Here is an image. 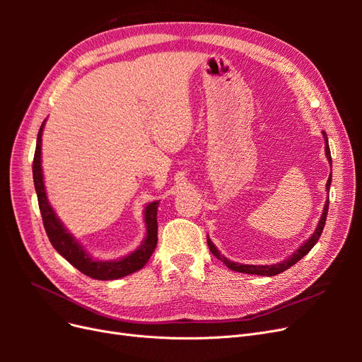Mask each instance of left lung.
I'll return each instance as SVG.
<instances>
[{"label": "left lung", "mask_w": 362, "mask_h": 362, "mask_svg": "<svg viewBox=\"0 0 362 362\" xmlns=\"http://www.w3.org/2000/svg\"><path fill=\"white\" fill-rule=\"evenodd\" d=\"M323 139H325V154H326V158L327 161H329L331 168H332V158H331V151H329V144H327V137H326V133L323 131ZM331 182H332V172L329 173V178H327L326 181V190L329 192V187H331ZM327 206H329V196L326 198V202H325V206H323V213L320 216V221L319 223H317L314 233L311 234V237H308V240H305V242L298 247V250H294L293 254L287 258L284 259L281 262H276V264H266V266H252V264H242V262H234V261H229L226 257H223L221 252H218V249L213 245V242L210 240V237H206V243H208V247H210L211 254L217 258L221 259L223 264L231 269L234 272H240V273H247V275H259V276H275V275H279L281 272L290 269L293 264H296L300 258H303L308 252L315 246V243L319 242V238L323 233V228H325V222H326V216H327Z\"/></svg>", "instance_id": "obj_1"}]
</instances>
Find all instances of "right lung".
<instances>
[{
	"instance_id": "right-lung-1",
	"label": "right lung",
	"mask_w": 362,
	"mask_h": 362,
	"mask_svg": "<svg viewBox=\"0 0 362 362\" xmlns=\"http://www.w3.org/2000/svg\"><path fill=\"white\" fill-rule=\"evenodd\" d=\"M43 127H45V120L42 122L39 134H37L35 161H33V180H35V189L37 193L43 226H45L47 235L54 249H56L63 258H66V261H69L75 269H78L81 273H84V275L100 279V281L119 279L140 270L146 264L148 259L152 255V252H154L157 246V240H158L157 210H158L160 201L149 202L145 206L144 222H145L146 233H145V238L141 240L139 247H136L133 252H129V254H127L125 257H120L117 259L93 258L89 252L84 249V246L80 245L78 240L68 231V228L63 225V222L60 221L59 216L56 214V211H54V208L48 201L45 181H43V170H42Z\"/></svg>"
}]
</instances>
